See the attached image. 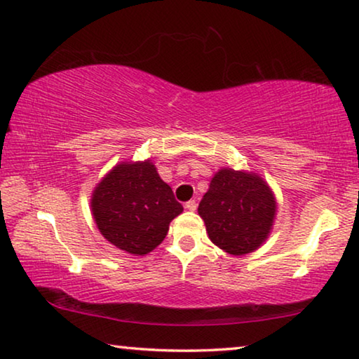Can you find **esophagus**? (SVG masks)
I'll return each mask as SVG.
<instances>
[{"label": "esophagus", "instance_id": "obj_1", "mask_svg": "<svg viewBox=\"0 0 359 359\" xmlns=\"http://www.w3.org/2000/svg\"><path fill=\"white\" fill-rule=\"evenodd\" d=\"M185 209H187V210H191V212H193V210H196V201H195V200L187 201V203H185Z\"/></svg>", "mask_w": 359, "mask_h": 359}]
</instances>
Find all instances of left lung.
I'll return each mask as SVG.
<instances>
[{
	"instance_id": "left-lung-1",
	"label": "left lung",
	"mask_w": 359,
	"mask_h": 359,
	"mask_svg": "<svg viewBox=\"0 0 359 359\" xmlns=\"http://www.w3.org/2000/svg\"><path fill=\"white\" fill-rule=\"evenodd\" d=\"M276 198L255 172L222 168L198 206L209 240L231 255L257 251L271 233Z\"/></svg>"
}]
</instances>
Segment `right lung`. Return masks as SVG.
<instances>
[{
	"label": "right lung",
	"instance_id": "right-lung-1",
	"mask_svg": "<svg viewBox=\"0 0 359 359\" xmlns=\"http://www.w3.org/2000/svg\"><path fill=\"white\" fill-rule=\"evenodd\" d=\"M90 210L108 243L133 255H145L163 243L169 224L182 214L172 189L151 159L118 163L95 185Z\"/></svg>",
	"mask_w": 359,
	"mask_h": 359
}]
</instances>
